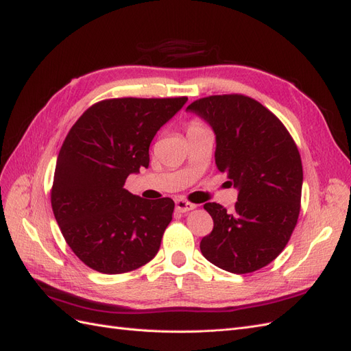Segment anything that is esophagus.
<instances>
[{
  "mask_svg": "<svg viewBox=\"0 0 351 351\" xmlns=\"http://www.w3.org/2000/svg\"><path fill=\"white\" fill-rule=\"evenodd\" d=\"M195 208H196V205L192 204V202H189V200H184V199H177L176 200V209L178 212H189V210H192Z\"/></svg>",
  "mask_w": 351,
  "mask_h": 351,
  "instance_id": "obj_1",
  "label": "esophagus"
}]
</instances>
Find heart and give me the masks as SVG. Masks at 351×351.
Wrapping results in <instances>:
<instances>
[{
  "instance_id": "b5f03b06",
  "label": "heart",
  "mask_w": 351,
  "mask_h": 351,
  "mask_svg": "<svg viewBox=\"0 0 351 351\" xmlns=\"http://www.w3.org/2000/svg\"><path fill=\"white\" fill-rule=\"evenodd\" d=\"M199 127H202L199 123H196V121H192L189 124V129L187 130H193V129H199Z\"/></svg>"
}]
</instances>
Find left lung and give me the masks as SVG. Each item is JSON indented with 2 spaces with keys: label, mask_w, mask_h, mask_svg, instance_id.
<instances>
[{
  "label": "left lung",
  "mask_w": 351,
  "mask_h": 351,
  "mask_svg": "<svg viewBox=\"0 0 351 351\" xmlns=\"http://www.w3.org/2000/svg\"><path fill=\"white\" fill-rule=\"evenodd\" d=\"M215 133V164L239 189L234 210L215 202L200 252L232 274L267 267L284 250L300 214L303 167L291 134L277 115L244 95H212L187 107Z\"/></svg>",
  "instance_id": "1"
}]
</instances>
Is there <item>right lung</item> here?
Listing matches in <instances>:
<instances>
[{"mask_svg":"<svg viewBox=\"0 0 351 351\" xmlns=\"http://www.w3.org/2000/svg\"><path fill=\"white\" fill-rule=\"evenodd\" d=\"M186 101L105 99L73 124L58 154L51 205L70 249L89 268L123 274L155 258L174 202L142 199L124 183L149 167L154 136Z\"/></svg>","mask_w":351,"mask_h":351,"instance_id":"1","label":"right lung"}]
</instances>
